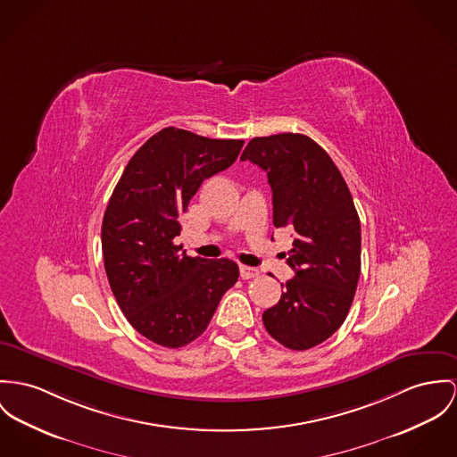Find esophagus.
<instances>
[{
  "mask_svg": "<svg viewBox=\"0 0 457 457\" xmlns=\"http://www.w3.org/2000/svg\"><path fill=\"white\" fill-rule=\"evenodd\" d=\"M240 277L244 280H252V278H257L259 277V270L255 268H250V266H242L240 268Z\"/></svg>",
  "mask_w": 457,
  "mask_h": 457,
  "instance_id": "34e87169",
  "label": "esophagus"
}]
</instances>
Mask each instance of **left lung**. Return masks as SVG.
Segmentation results:
<instances>
[{
  "label": "left lung",
  "mask_w": 457,
  "mask_h": 457,
  "mask_svg": "<svg viewBox=\"0 0 457 457\" xmlns=\"http://www.w3.org/2000/svg\"><path fill=\"white\" fill-rule=\"evenodd\" d=\"M242 160L268 174L273 224L295 235L287 257L295 277L262 313L264 327L285 348L310 350L343 325L356 292L361 235L352 193L325 149L303 134L255 137Z\"/></svg>",
  "instance_id": "1"
}]
</instances>
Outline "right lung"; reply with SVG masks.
<instances>
[{
	"label": "right lung",
	"instance_id": "right-lung-1",
	"mask_svg": "<svg viewBox=\"0 0 457 457\" xmlns=\"http://www.w3.org/2000/svg\"><path fill=\"white\" fill-rule=\"evenodd\" d=\"M242 145L167 127L142 144L109 198L107 280L130 325L160 346L180 348L202 336L240 277L237 262L189 257L174 238L202 182L231 167Z\"/></svg>",
	"mask_w": 457,
	"mask_h": 457
}]
</instances>
